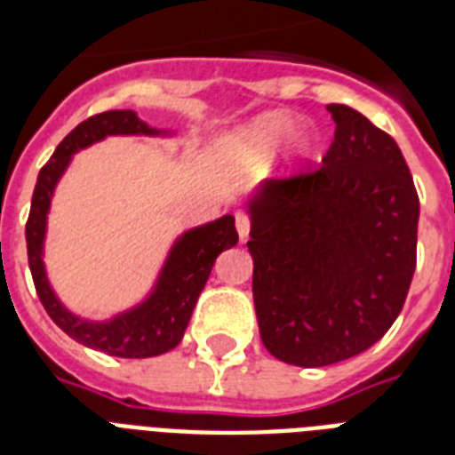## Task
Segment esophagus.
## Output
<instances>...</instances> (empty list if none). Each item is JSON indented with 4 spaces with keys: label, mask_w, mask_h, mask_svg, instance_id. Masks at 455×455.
<instances>
[{
    "label": "esophagus",
    "mask_w": 455,
    "mask_h": 455,
    "mask_svg": "<svg viewBox=\"0 0 455 455\" xmlns=\"http://www.w3.org/2000/svg\"><path fill=\"white\" fill-rule=\"evenodd\" d=\"M235 228H238V235L241 241H245L250 234V217L245 212H235Z\"/></svg>",
    "instance_id": "1"
}]
</instances>
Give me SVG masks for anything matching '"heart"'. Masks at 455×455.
Returning <instances> with one entry per match:
<instances>
[{"instance_id": "1", "label": "heart", "mask_w": 455, "mask_h": 455, "mask_svg": "<svg viewBox=\"0 0 455 455\" xmlns=\"http://www.w3.org/2000/svg\"><path fill=\"white\" fill-rule=\"evenodd\" d=\"M292 130H295V117L285 116V113H269V116H262L259 120H255L248 130L243 132L241 144L250 156L269 157L278 146L283 144ZM314 146H316V134L314 132L304 130L295 137V148L302 157L309 156L314 151Z\"/></svg>"}]
</instances>
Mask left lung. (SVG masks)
<instances>
[{"mask_svg": "<svg viewBox=\"0 0 455 455\" xmlns=\"http://www.w3.org/2000/svg\"><path fill=\"white\" fill-rule=\"evenodd\" d=\"M328 110L335 139L323 164L264 181L248 203L259 335L302 368L373 347L416 271L420 203L399 146L359 110Z\"/></svg>", "mask_w": 455, "mask_h": 455, "instance_id": "8db88e82", "label": "left lung"}]
</instances>
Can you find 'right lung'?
Instances as JSON below:
<instances>
[{"label":"right lung","mask_w":455,"mask_h":455,"mask_svg":"<svg viewBox=\"0 0 455 455\" xmlns=\"http://www.w3.org/2000/svg\"><path fill=\"white\" fill-rule=\"evenodd\" d=\"M157 137L167 134L164 130H153L144 120H139L134 110H106L99 116L80 123L53 151L52 160L39 170L35 193H32L30 217L25 224V241H28V264H30L32 281L39 302L44 304L46 314L59 325L60 331L82 342L84 347L99 349L120 359H148L174 349L184 338V331L191 321L193 307L205 288L214 259L224 250L238 243L235 220L224 214L220 220L186 231L172 245L170 255L156 281V288L148 298L137 307L108 318V321H87L70 314L53 295L44 262V234L46 214L52 205L53 188L63 177L73 156L87 146L96 144L106 137Z\"/></svg>","instance_id":"right-lung-1"}]
</instances>
